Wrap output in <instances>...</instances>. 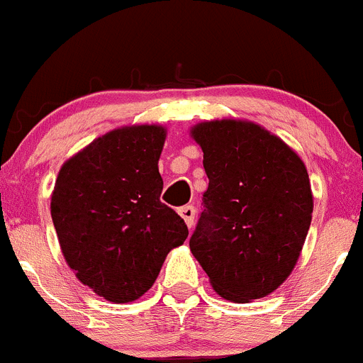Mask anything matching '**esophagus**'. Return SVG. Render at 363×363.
Listing matches in <instances>:
<instances>
[{
    "label": "esophagus",
    "instance_id": "1",
    "mask_svg": "<svg viewBox=\"0 0 363 363\" xmlns=\"http://www.w3.org/2000/svg\"><path fill=\"white\" fill-rule=\"evenodd\" d=\"M178 213L182 215V218L185 220V224L189 225V228H192L194 218H196V208H194L192 204H186V206H182L180 210H178Z\"/></svg>",
    "mask_w": 363,
    "mask_h": 363
}]
</instances>
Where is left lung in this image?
<instances>
[{
  "label": "left lung",
  "instance_id": "1",
  "mask_svg": "<svg viewBox=\"0 0 363 363\" xmlns=\"http://www.w3.org/2000/svg\"><path fill=\"white\" fill-rule=\"evenodd\" d=\"M190 135L210 180L190 250L222 298H263L289 277L311 228L305 164L252 121H203Z\"/></svg>",
  "mask_w": 363,
  "mask_h": 363
}]
</instances>
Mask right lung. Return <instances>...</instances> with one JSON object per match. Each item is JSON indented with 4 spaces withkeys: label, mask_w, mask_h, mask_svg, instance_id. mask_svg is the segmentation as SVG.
Wrapping results in <instances>:
<instances>
[{
    "label": "right lung",
    "mask_w": 363,
    "mask_h": 363,
    "mask_svg": "<svg viewBox=\"0 0 363 363\" xmlns=\"http://www.w3.org/2000/svg\"><path fill=\"white\" fill-rule=\"evenodd\" d=\"M160 125L107 132L61 166L51 215L75 277L107 302L128 303L153 286L164 259L189 236L160 201Z\"/></svg>",
    "instance_id": "right-lung-1"
}]
</instances>
